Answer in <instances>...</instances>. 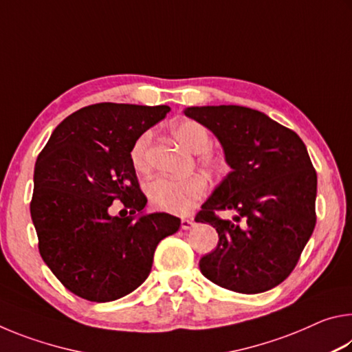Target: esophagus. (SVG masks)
I'll use <instances>...</instances> for the list:
<instances>
[{
  "instance_id": "1",
  "label": "esophagus",
  "mask_w": 352,
  "mask_h": 352,
  "mask_svg": "<svg viewBox=\"0 0 352 352\" xmlns=\"http://www.w3.org/2000/svg\"><path fill=\"white\" fill-rule=\"evenodd\" d=\"M195 226V222L192 219H182V230H190Z\"/></svg>"
}]
</instances>
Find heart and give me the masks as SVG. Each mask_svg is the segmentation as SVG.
<instances>
[{"instance_id": "heart-1", "label": "heart", "mask_w": 352, "mask_h": 352, "mask_svg": "<svg viewBox=\"0 0 352 352\" xmlns=\"http://www.w3.org/2000/svg\"><path fill=\"white\" fill-rule=\"evenodd\" d=\"M175 140L192 153H201L199 163L205 168H217L219 160L212 153L206 152L211 146V136L201 124L183 119L172 127ZM152 133H142L130 148V162L138 172H148L147 151L151 144ZM206 182L200 175L186 178L158 177L147 184V197L151 205L160 211L170 214H188L200 204L206 195Z\"/></svg>"}]
</instances>
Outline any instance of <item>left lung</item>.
Masks as SVG:
<instances>
[{
  "label": "left lung",
  "instance_id": "8db88e82",
  "mask_svg": "<svg viewBox=\"0 0 352 352\" xmlns=\"http://www.w3.org/2000/svg\"><path fill=\"white\" fill-rule=\"evenodd\" d=\"M184 115L217 136L231 168L195 216L219 233L200 272L239 294L276 287L295 269L317 222V172L305 142L247 107H188ZM223 209L238 214L223 221L215 216Z\"/></svg>",
  "mask_w": 352,
  "mask_h": 352
}]
</instances>
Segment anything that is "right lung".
Instances as JSON below:
<instances>
[{"mask_svg":"<svg viewBox=\"0 0 352 352\" xmlns=\"http://www.w3.org/2000/svg\"><path fill=\"white\" fill-rule=\"evenodd\" d=\"M168 105L102 102L65 118L34 169L31 217L45 264L83 300L115 301L146 281L155 248L180 228L168 212L144 214L130 148ZM121 199L127 218L111 217Z\"/></svg>","mask_w":352,"mask_h":352,"instance_id":"right-lung-1","label":"right lung"}]
</instances>
